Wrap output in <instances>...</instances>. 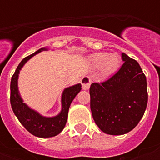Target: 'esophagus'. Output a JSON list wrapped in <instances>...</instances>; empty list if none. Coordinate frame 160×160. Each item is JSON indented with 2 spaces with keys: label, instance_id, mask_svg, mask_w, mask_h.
<instances>
[{
  "label": "esophagus",
  "instance_id": "34e87169",
  "mask_svg": "<svg viewBox=\"0 0 160 160\" xmlns=\"http://www.w3.org/2000/svg\"><path fill=\"white\" fill-rule=\"evenodd\" d=\"M81 83H82V87L83 90H88L90 88V85L92 83V79L88 76H84L81 79Z\"/></svg>",
  "mask_w": 160,
  "mask_h": 160
}]
</instances>
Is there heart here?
<instances>
[{
  "instance_id": "heart-1",
  "label": "heart",
  "mask_w": 160,
  "mask_h": 160,
  "mask_svg": "<svg viewBox=\"0 0 160 160\" xmlns=\"http://www.w3.org/2000/svg\"><path fill=\"white\" fill-rule=\"evenodd\" d=\"M91 63L94 68H100V71L103 76L108 77L118 71L121 63V58L115 53L108 54L99 52L91 57Z\"/></svg>"
}]
</instances>
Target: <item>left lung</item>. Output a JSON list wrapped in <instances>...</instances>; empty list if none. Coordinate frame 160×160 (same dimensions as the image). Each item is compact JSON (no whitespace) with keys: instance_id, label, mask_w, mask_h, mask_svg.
Returning <instances> with one entry per match:
<instances>
[{"instance_id":"obj_1","label":"left lung","mask_w":160,"mask_h":160,"mask_svg":"<svg viewBox=\"0 0 160 160\" xmlns=\"http://www.w3.org/2000/svg\"><path fill=\"white\" fill-rule=\"evenodd\" d=\"M124 64L113 77L90 87L91 110L102 132L121 135L143 117L148 102L147 81L139 63L122 53Z\"/></svg>"}]
</instances>
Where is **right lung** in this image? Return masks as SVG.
<instances>
[{
    "instance_id": "1",
    "label": "right lung",
    "mask_w": 160,
    "mask_h": 160,
    "mask_svg": "<svg viewBox=\"0 0 160 160\" xmlns=\"http://www.w3.org/2000/svg\"><path fill=\"white\" fill-rule=\"evenodd\" d=\"M47 50L48 48H41L37 52L24 58L18 66L14 75L11 77L10 82V104L13 112L22 124V126L28 132L40 138H49L56 136L64 129L68 120V114L71 102H73L75 97L82 89L81 83H77L64 89L61 96V110L57 116L51 118L42 116L40 113L28 107L23 102L18 86L19 72L23 66L35 54Z\"/></svg>"
}]
</instances>
